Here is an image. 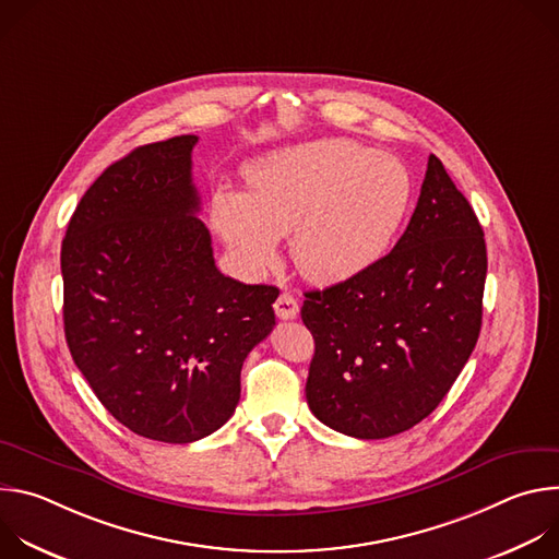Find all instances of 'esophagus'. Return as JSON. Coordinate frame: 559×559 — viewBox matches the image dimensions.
<instances>
[{
	"label": "esophagus",
	"mask_w": 559,
	"mask_h": 559,
	"mask_svg": "<svg viewBox=\"0 0 559 559\" xmlns=\"http://www.w3.org/2000/svg\"><path fill=\"white\" fill-rule=\"evenodd\" d=\"M274 311H276L278 318H283V321H292V318L298 316V302L292 294L283 292L274 302Z\"/></svg>",
	"instance_id": "34e87169"
}]
</instances>
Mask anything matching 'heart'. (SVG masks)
<instances>
[{
  "label": "heart",
  "mask_w": 559,
  "mask_h": 559,
  "mask_svg": "<svg viewBox=\"0 0 559 559\" xmlns=\"http://www.w3.org/2000/svg\"><path fill=\"white\" fill-rule=\"evenodd\" d=\"M248 194L216 190L210 221L246 274L267 270L289 234L296 270L311 283L349 281L378 263L414 197L409 170L349 139L274 152L246 173Z\"/></svg>",
  "instance_id": "1"
}]
</instances>
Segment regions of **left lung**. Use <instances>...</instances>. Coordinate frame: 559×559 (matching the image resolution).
I'll return each mask as SVG.
<instances>
[{
	"instance_id": "8db88e82",
	"label": "left lung",
	"mask_w": 559,
	"mask_h": 559,
	"mask_svg": "<svg viewBox=\"0 0 559 559\" xmlns=\"http://www.w3.org/2000/svg\"><path fill=\"white\" fill-rule=\"evenodd\" d=\"M485 231L436 154L395 248L362 274L305 292L313 336L307 405L323 425L380 440L425 420L483 328Z\"/></svg>"
}]
</instances>
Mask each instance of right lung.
<instances>
[{"instance_id":"right-lung-1","label":"right lung","mask_w":559,"mask_h":559,"mask_svg":"<svg viewBox=\"0 0 559 559\" xmlns=\"http://www.w3.org/2000/svg\"><path fill=\"white\" fill-rule=\"evenodd\" d=\"M141 145L79 201L61 243L63 332L99 403L136 436L186 444L223 427L241 367L276 325L274 285L214 265L192 147Z\"/></svg>"}]
</instances>
